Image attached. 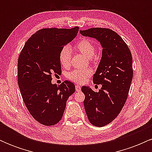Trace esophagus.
<instances>
[{"label":"esophagus","mask_w":152,"mask_h":152,"mask_svg":"<svg viewBox=\"0 0 152 152\" xmlns=\"http://www.w3.org/2000/svg\"><path fill=\"white\" fill-rule=\"evenodd\" d=\"M75 88H76V91H81V86H79V85H76V86H75Z\"/></svg>","instance_id":"obj_1"}]
</instances>
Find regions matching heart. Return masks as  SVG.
Returning a JSON list of instances; mask_svg holds the SVG:
<instances>
[{
    "label": "heart",
    "mask_w": 152,
    "mask_h": 152,
    "mask_svg": "<svg viewBox=\"0 0 152 152\" xmlns=\"http://www.w3.org/2000/svg\"><path fill=\"white\" fill-rule=\"evenodd\" d=\"M75 50L84 55L87 58H91L95 55L96 45L93 41L88 38H83L74 44ZM71 50L68 46H65L61 50L59 53V62L64 68H68L71 64ZM92 75V71L90 69H77L69 72L67 74V78L71 81L76 83H84L88 78Z\"/></svg>",
    "instance_id": "1"
}]
</instances>
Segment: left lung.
Instances as JSON below:
<instances>
[{
    "label": "left lung",
    "mask_w": 152,
    "mask_h": 152,
    "mask_svg": "<svg viewBox=\"0 0 152 152\" xmlns=\"http://www.w3.org/2000/svg\"><path fill=\"white\" fill-rule=\"evenodd\" d=\"M84 36L96 38L102 46V56L94 75L95 84H102L99 92L82 86L88 121L94 126L109 124L121 112L128 97L133 78L132 56L126 43L114 31L92 28L80 31Z\"/></svg>",
    "instance_id": "obj_1"
}]
</instances>
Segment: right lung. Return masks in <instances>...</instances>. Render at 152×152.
I'll return each instance as SVG.
<instances>
[{
  "mask_svg": "<svg viewBox=\"0 0 152 152\" xmlns=\"http://www.w3.org/2000/svg\"><path fill=\"white\" fill-rule=\"evenodd\" d=\"M78 29H41L28 38L19 55L18 83L23 100L31 116L45 126L58 123L68 99L75 92L71 81L57 86L51 80L53 74H61L59 53Z\"/></svg>",
  "mask_w": 152,
  "mask_h": 152,
  "instance_id": "add662e5",
  "label": "right lung"
}]
</instances>
